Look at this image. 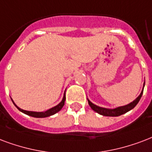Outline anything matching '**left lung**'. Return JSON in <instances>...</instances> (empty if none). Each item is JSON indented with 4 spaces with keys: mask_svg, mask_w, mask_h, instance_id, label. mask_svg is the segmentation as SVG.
Instances as JSON below:
<instances>
[{
    "mask_svg": "<svg viewBox=\"0 0 152 152\" xmlns=\"http://www.w3.org/2000/svg\"><path fill=\"white\" fill-rule=\"evenodd\" d=\"M144 84H145V82H144V84H143V88H144ZM143 88L142 91H141L140 95L134 101H132V103H130V104H127V105H125V106L118 107H116V108H114V109L104 108V107L96 106V104H92L88 99V101L89 106L91 107V109L93 110V111H95V112H96L97 113L102 115H104V116H119V115H121L124 114L126 112H129L130 110L133 109V108L136 106V104L139 103L141 96H142V95H143Z\"/></svg>",
    "mask_w": 152,
    "mask_h": 152,
    "instance_id": "obj_1",
    "label": "left lung"
}]
</instances>
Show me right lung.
I'll list each match as a JSON object with an SVG mask.
<instances>
[{"instance_id":"1","label":"right lung","mask_w":152,"mask_h":152,"mask_svg":"<svg viewBox=\"0 0 152 152\" xmlns=\"http://www.w3.org/2000/svg\"><path fill=\"white\" fill-rule=\"evenodd\" d=\"M66 97H65V93L64 95L63 99H62V101L59 104H57L56 106L55 107H52L50 109L47 110V111H45V112H30V111H25V110H23L21 108H20L19 107H17V105L15 104V103L13 102V100L12 99V103L14 104V105L16 107H17V109L23 113H25V114L28 115H30V116H32V117H36V118H45V117H48V116H50V115H53L56 114V112H60L61 110V108L63 107V106L64 105V101H65Z\"/></svg>"}]
</instances>
